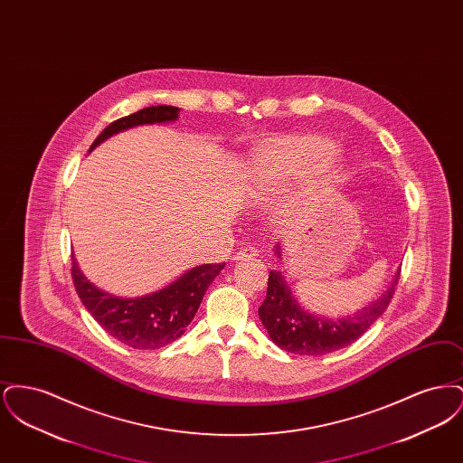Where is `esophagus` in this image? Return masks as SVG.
<instances>
[{
    "instance_id": "obj_1",
    "label": "esophagus",
    "mask_w": 463,
    "mask_h": 463,
    "mask_svg": "<svg viewBox=\"0 0 463 463\" xmlns=\"http://www.w3.org/2000/svg\"><path fill=\"white\" fill-rule=\"evenodd\" d=\"M259 255V251L253 248V246H244L241 248L236 255H234V259L232 260H244V259H253V257H257Z\"/></svg>"
}]
</instances>
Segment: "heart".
<instances>
[{
	"mask_svg": "<svg viewBox=\"0 0 463 463\" xmlns=\"http://www.w3.org/2000/svg\"><path fill=\"white\" fill-rule=\"evenodd\" d=\"M331 151V140L312 133L270 140L253 151L250 175L259 189H269L291 174L317 166Z\"/></svg>",
	"mask_w": 463,
	"mask_h": 463,
	"instance_id": "obj_1",
	"label": "heart"
}]
</instances>
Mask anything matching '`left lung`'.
<instances>
[{
    "label": "left lung",
    "mask_w": 463,
    "mask_h": 463,
    "mask_svg": "<svg viewBox=\"0 0 463 463\" xmlns=\"http://www.w3.org/2000/svg\"><path fill=\"white\" fill-rule=\"evenodd\" d=\"M281 257L279 244L276 246ZM399 272L380 298L370 306L345 317H321L310 314L298 304L285 276L279 270H270L267 281V297L259 307L260 321L270 340L283 351L300 355H323L344 349L368 330L376 317L389 307L396 291Z\"/></svg>",
    "instance_id": "left-lung-1"
}]
</instances>
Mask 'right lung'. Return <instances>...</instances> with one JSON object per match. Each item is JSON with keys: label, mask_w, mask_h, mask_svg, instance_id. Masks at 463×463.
<instances>
[{"label": "right lung", "mask_w": 463, "mask_h": 463, "mask_svg": "<svg viewBox=\"0 0 463 463\" xmlns=\"http://www.w3.org/2000/svg\"><path fill=\"white\" fill-rule=\"evenodd\" d=\"M178 112L180 109L174 106H153L119 118L93 140L90 151L114 133L138 125L175 121ZM71 260L72 281L83 306L110 336L133 349H159L182 336L194 319L206 289L225 265V262L199 265L159 291L137 298H123L91 285L78 267L74 255Z\"/></svg>", "instance_id": "add662e5"}]
</instances>
